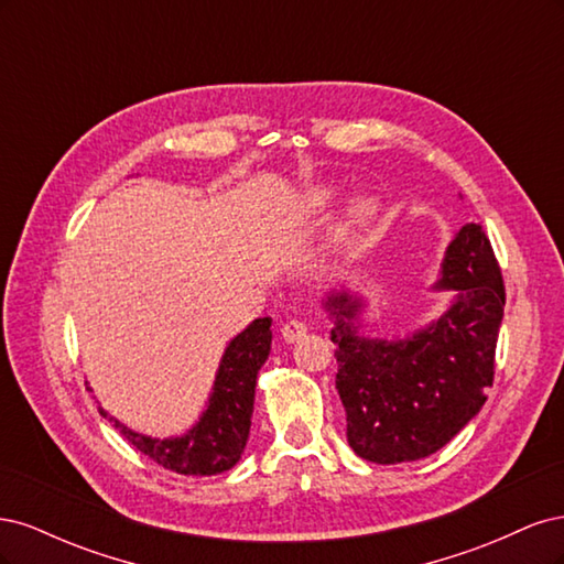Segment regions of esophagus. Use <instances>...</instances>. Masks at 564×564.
I'll use <instances>...</instances> for the list:
<instances>
[{
	"mask_svg": "<svg viewBox=\"0 0 564 564\" xmlns=\"http://www.w3.org/2000/svg\"><path fill=\"white\" fill-rule=\"evenodd\" d=\"M305 334H308V327H305V324L299 322V319L286 322L282 327V338L286 340V344H296V340L303 338Z\"/></svg>",
	"mask_w": 564,
	"mask_h": 564,
	"instance_id": "obj_1",
	"label": "esophagus"
}]
</instances>
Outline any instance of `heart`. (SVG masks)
Here are the masks:
<instances>
[{"mask_svg":"<svg viewBox=\"0 0 564 564\" xmlns=\"http://www.w3.org/2000/svg\"><path fill=\"white\" fill-rule=\"evenodd\" d=\"M334 199H336V187H332V185H315L308 193H305V204H308L313 212L327 209ZM379 218H381L379 197H373L369 193L355 195L348 202L344 216H340V220L332 232L334 242L338 247H348V245L357 242L362 235H367L373 226H377Z\"/></svg>","mask_w":564,"mask_h":564,"instance_id":"obj_1","label":"heart"}]
</instances>
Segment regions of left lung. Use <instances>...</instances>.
Masks as SVG:
<instances>
[{
	"label": "left lung",
	"instance_id": "1",
	"mask_svg": "<svg viewBox=\"0 0 564 564\" xmlns=\"http://www.w3.org/2000/svg\"><path fill=\"white\" fill-rule=\"evenodd\" d=\"M433 292L449 303L423 327L371 336L367 299L332 289L327 311L336 344V390L346 437L371 464H404L435 454L480 414L494 381V350L506 292L482 226H460L449 240Z\"/></svg>",
	"mask_w": 564,
	"mask_h": 564
}]
</instances>
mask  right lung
<instances>
[{
	"instance_id": "right-lung-1",
	"label": "right lung",
	"mask_w": 564,
	"mask_h": 564,
	"mask_svg": "<svg viewBox=\"0 0 564 564\" xmlns=\"http://www.w3.org/2000/svg\"><path fill=\"white\" fill-rule=\"evenodd\" d=\"M270 324V317H259L230 338L220 355L209 400L199 419L183 435L152 437L131 431L104 406H98L100 416L108 419L112 429L129 440V445L166 470L181 475H218L230 470L242 458L249 440L256 379L272 344Z\"/></svg>"
}]
</instances>
